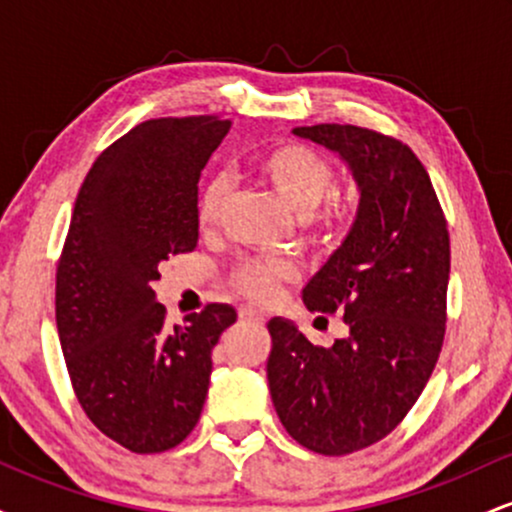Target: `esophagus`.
<instances>
[{
    "label": "esophagus",
    "instance_id": "esophagus-1",
    "mask_svg": "<svg viewBox=\"0 0 512 512\" xmlns=\"http://www.w3.org/2000/svg\"><path fill=\"white\" fill-rule=\"evenodd\" d=\"M238 317H240V320H243V322H264V315L257 313L255 308H248V305L238 310Z\"/></svg>",
    "mask_w": 512,
    "mask_h": 512
}]
</instances>
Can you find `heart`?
Wrapping results in <instances>:
<instances>
[{
  "label": "heart",
  "mask_w": 512,
  "mask_h": 512,
  "mask_svg": "<svg viewBox=\"0 0 512 512\" xmlns=\"http://www.w3.org/2000/svg\"><path fill=\"white\" fill-rule=\"evenodd\" d=\"M257 175L284 199V204L298 216H310L332 195L337 187V170L325 156L298 142H279L262 151L252 163ZM228 185L223 178H211L197 197V226L202 233H211L219 226ZM354 216L346 207L332 204L317 216L313 231L320 238L334 240L351 226ZM298 276L296 264L279 257H252L240 262L231 274V286L245 298L257 303L272 301L281 286Z\"/></svg>",
  "instance_id": "b5f03b06"
}]
</instances>
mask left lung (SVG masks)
<instances>
[{"label":"left lung","mask_w":512,"mask_h":512,"mask_svg":"<svg viewBox=\"0 0 512 512\" xmlns=\"http://www.w3.org/2000/svg\"><path fill=\"white\" fill-rule=\"evenodd\" d=\"M293 134L337 151L361 190L354 228L303 289L310 313H339L349 337L325 349L274 317L267 380L289 436L339 457L395 431L436 368L450 233L424 163L404 142L356 125Z\"/></svg>","instance_id":"obj_1"}]
</instances>
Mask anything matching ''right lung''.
Returning a JSON list of instances; mask_svg holds the SVG:
<instances>
[{"label":"right lung","mask_w":512,"mask_h":512,"mask_svg":"<svg viewBox=\"0 0 512 512\" xmlns=\"http://www.w3.org/2000/svg\"><path fill=\"white\" fill-rule=\"evenodd\" d=\"M228 129L219 115H187L122 134L81 182L57 262V332L74 395L98 431L139 455L190 436L211 349L238 317L209 303L170 330L151 289L168 257L197 248V182Z\"/></svg>","instance_id":"obj_1"}]
</instances>
